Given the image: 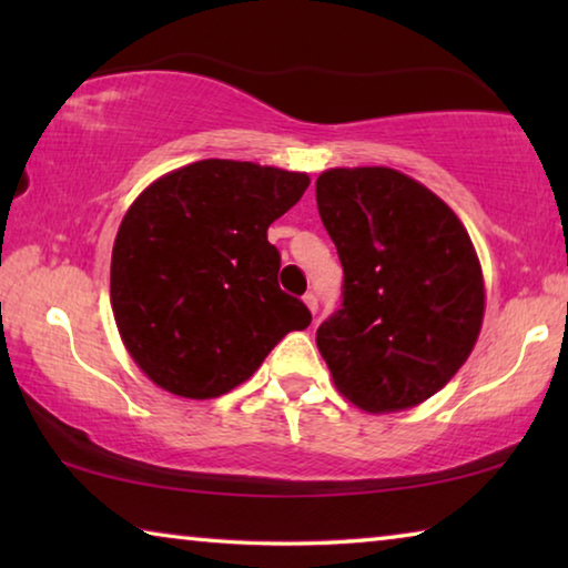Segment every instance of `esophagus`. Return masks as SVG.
Instances as JSON below:
<instances>
[{"mask_svg":"<svg viewBox=\"0 0 568 568\" xmlns=\"http://www.w3.org/2000/svg\"><path fill=\"white\" fill-rule=\"evenodd\" d=\"M303 303L307 305V311H311L313 315H315V311H318V295H315V293H305Z\"/></svg>","mask_w":568,"mask_h":568,"instance_id":"1","label":"esophagus"}]
</instances>
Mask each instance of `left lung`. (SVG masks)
Segmentation results:
<instances>
[{
	"mask_svg": "<svg viewBox=\"0 0 568 568\" xmlns=\"http://www.w3.org/2000/svg\"><path fill=\"white\" fill-rule=\"evenodd\" d=\"M315 200L343 303L315 333L335 388L363 410L418 406L456 376L484 321V275L454 210L390 168H333Z\"/></svg>",
	"mask_w": 568,
	"mask_h": 568,
	"instance_id": "left-lung-1",
	"label": "left lung"
}]
</instances>
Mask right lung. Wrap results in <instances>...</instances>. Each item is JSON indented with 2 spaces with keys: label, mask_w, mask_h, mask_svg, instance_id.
<instances>
[{
  "label": "right lung",
  "mask_w": 568,
  "mask_h": 568,
  "mask_svg": "<svg viewBox=\"0 0 568 568\" xmlns=\"http://www.w3.org/2000/svg\"><path fill=\"white\" fill-rule=\"evenodd\" d=\"M311 185L305 172L200 160L152 182L122 217L110 297L142 373L182 398L247 381L291 331L311 325L277 285L267 227Z\"/></svg>",
  "instance_id": "obj_1"
}]
</instances>
